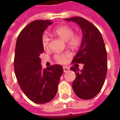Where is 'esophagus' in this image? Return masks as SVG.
Listing matches in <instances>:
<instances>
[{
  "label": "esophagus",
  "mask_w": 120,
  "mask_h": 120,
  "mask_svg": "<svg viewBox=\"0 0 120 120\" xmlns=\"http://www.w3.org/2000/svg\"><path fill=\"white\" fill-rule=\"evenodd\" d=\"M63 69H64V73H65V72H68V71L69 70V68H68V67H66V66L63 67Z\"/></svg>",
  "instance_id": "obj_1"
}]
</instances>
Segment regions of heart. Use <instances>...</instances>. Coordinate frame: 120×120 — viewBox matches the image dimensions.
Masks as SVG:
<instances>
[{"label":"heart","mask_w":120,"mask_h":120,"mask_svg":"<svg viewBox=\"0 0 120 120\" xmlns=\"http://www.w3.org/2000/svg\"><path fill=\"white\" fill-rule=\"evenodd\" d=\"M53 33L64 40L67 41L68 44L71 47H78L80 44L81 37L78 34H73L74 31L73 28L68 26H62L56 27L53 30ZM49 38L47 34H45L42 36V45L44 49H47L49 48ZM69 56L70 54L68 52L57 53L55 55V59L58 62L64 64Z\"/></svg>","instance_id":"obj_1"}]
</instances>
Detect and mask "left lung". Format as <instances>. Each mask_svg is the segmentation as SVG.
<instances>
[{"instance_id": "8db88e82", "label": "left lung", "mask_w": 120, "mask_h": 120, "mask_svg": "<svg viewBox=\"0 0 120 120\" xmlns=\"http://www.w3.org/2000/svg\"><path fill=\"white\" fill-rule=\"evenodd\" d=\"M65 20L76 22L83 33L80 50L73 60V63L83 64V69L70 68L76 74L73 89L81 99H92L101 90L107 75V56L103 38L97 27L82 17H72Z\"/></svg>"}]
</instances>
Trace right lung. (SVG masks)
Returning <instances> with one entry per match:
<instances>
[{
    "instance_id": "add662e5",
    "label": "right lung",
    "mask_w": 120,
    "mask_h": 120,
    "mask_svg": "<svg viewBox=\"0 0 120 120\" xmlns=\"http://www.w3.org/2000/svg\"><path fill=\"white\" fill-rule=\"evenodd\" d=\"M51 20H37L22 30L17 38L14 69L17 82L25 95L34 103H45L56 94L58 84L64 70L60 65L43 69L40 55L44 52L43 33Z\"/></svg>"
}]
</instances>
